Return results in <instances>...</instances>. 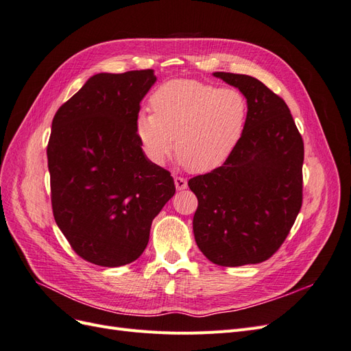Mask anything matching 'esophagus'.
<instances>
[{"instance_id":"34e87169","label":"esophagus","mask_w":351,"mask_h":351,"mask_svg":"<svg viewBox=\"0 0 351 351\" xmlns=\"http://www.w3.org/2000/svg\"><path fill=\"white\" fill-rule=\"evenodd\" d=\"M174 184L177 190H184L187 187V180L184 177H174Z\"/></svg>"}]
</instances>
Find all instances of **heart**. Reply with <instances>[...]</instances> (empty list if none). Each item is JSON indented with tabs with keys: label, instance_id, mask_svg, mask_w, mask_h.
<instances>
[{
	"label": "heart",
	"instance_id": "b5f03b06",
	"mask_svg": "<svg viewBox=\"0 0 351 351\" xmlns=\"http://www.w3.org/2000/svg\"><path fill=\"white\" fill-rule=\"evenodd\" d=\"M154 114L137 117L136 132L155 164L174 147L180 162L193 173H208L227 161L244 132L247 101L234 88L218 89L193 80H174L152 95Z\"/></svg>",
	"mask_w": 351,
	"mask_h": 351
}]
</instances>
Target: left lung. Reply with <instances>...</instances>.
<instances>
[{"label":"left lung","mask_w":351,"mask_h":351,"mask_svg":"<svg viewBox=\"0 0 351 351\" xmlns=\"http://www.w3.org/2000/svg\"><path fill=\"white\" fill-rule=\"evenodd\" d=\"M247 101V119L227 161L189 180L200 252L221 267L269 259L299 215L303 200V139L289 107L246 74L217 71Z\"/></svg>","instance_id":"obj_1"}]
</instances>
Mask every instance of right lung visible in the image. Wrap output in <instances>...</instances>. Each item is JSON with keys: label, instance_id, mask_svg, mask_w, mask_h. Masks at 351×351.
Returning a JSON list of instances; mask_svg holds the SVG:
<instances>
[{"label": "right lung", "instance_id": "add662e5", "mask_svg": "<svg viewBox=\"0 0 351 351\" xmlns=\"http://www.w3.org/2000/svg\"><path fill=\"white\" fill-rule=\"evenodd\" d=\"M154 70L99 73L62 104L47 147L52 212L79 256L99 267L136 261L154 218L176 193L136 132Z\"/></svg>", "mask_w": 351, "mask_h": 351}]
</instances>
